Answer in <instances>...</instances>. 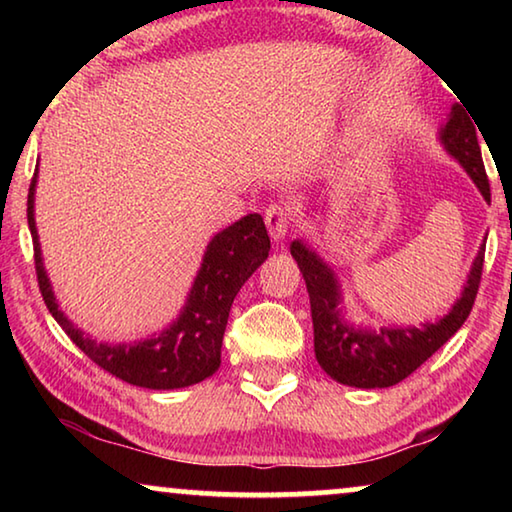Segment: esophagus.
I'll use <instances>...</instances> for the list:
<instances>
[{
    "label": "esophagus",
    "instance_id": "34e87169",
    "mask_svg": "<svg viewBox=\"0 0 512 512\" xmlns=\"http://www.w3.org/2000/svg\"><path fill=\"white\" fill-rule=\"evenodd\" d=\"M268 235H271L273 241H282L287 237V232L291 228V210L282 203H273L268 205V210L264 214Z\"/></svg>",
    "mask_w": 512,
    "mask_h": 512
}]
</instances>
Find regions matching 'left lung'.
<instances>
[{
	"label": "left lung",
	"instance_id": "8db88e82",
	"mask_svg": "<svg viewBox=\"0 0 512 512\" xmlns=\"http://www.w3.org/2000/svg\"><path fill=\"white\" fill-rule=\"evenodd\" d=\"M445 151L461 164L481 196L490 203V185L485 176L479 140L465 108L454 103L438 133ZM485 239L476 253L467 282L452 309L436 323L384 325L379 329L352 325L343 311V289L334 268L305 241H291V255L305 277L311 320H314V352L329 377L354 388H388L418 370L433 352L452 339L467 320L474 305L483 271Z\"/></svg>",
	"mask_w": 512,
	"mask_h": 512
}]
</instances>
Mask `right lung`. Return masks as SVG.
Masks as SVG:
<instances>
[{
    "instance_id": "1",
    "label": "right lung",
    "mask_w": 512,
    "mask_h": 512,
    "mask_svg": "<svg viewBox=\"0 0 512 512\" xmlns=\"http://www.w3.org/2000/svg\"><path fill=\"white\" fill-rule=\"evenodd\" d=\"M36 185L38 169L33 173L27 203L38 284L49 314L69 339L110 375L151 391H173L212 377L221 366V343L232 302L248 277L266 262L271 250L262 216H241L210 239L185 305L171 325L144 341L106 343L85 334L58 307L36 228Z\"/></svg>"
}]
</instances>
